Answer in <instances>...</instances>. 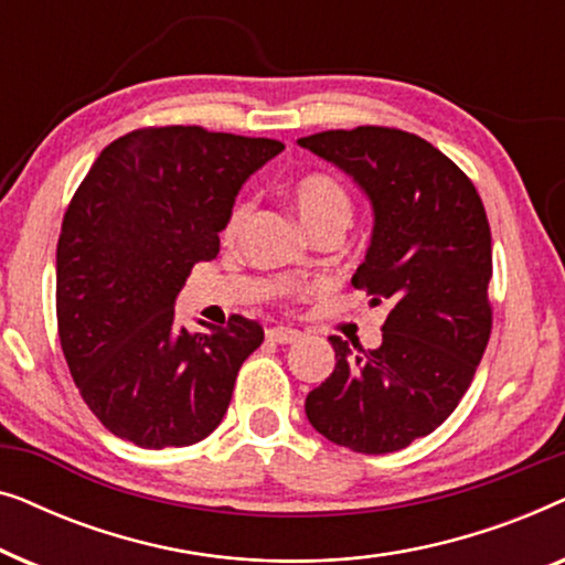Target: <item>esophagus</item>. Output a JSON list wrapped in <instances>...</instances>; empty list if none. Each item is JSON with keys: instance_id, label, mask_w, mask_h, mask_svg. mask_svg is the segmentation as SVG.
Listing matches in <instances>:
<instances>
[{"instance_id": "1", "label": "esophagus", "mask_w": 565, "mask_h": 565, "mask_svg": "<svg viewBox=\"0 0 565 565\" xmlns=\"http://www.w3.org/2000/svg\"><path fill=\"white\" fill-rule=\"evenodd\" d=\"M267 339L277 344H292L300 339V331L288 329V327H273V329H267Z\"/></svg>"}]
</instances>
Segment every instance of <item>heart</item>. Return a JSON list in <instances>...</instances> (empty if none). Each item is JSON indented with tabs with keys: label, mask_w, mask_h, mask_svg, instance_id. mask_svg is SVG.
Here are the masks:
<instances>
[{
	"label": "heart",
	"mask_w": 565,
	"mask_h": 565,
	"mask_svg": "<svg viewBox=\"0 0 565 565\" xmlns=\"http://www.w3.org/2000/svg\"><path fill=\"white\" fill-rule=\"evenodd\" d=\"M290 200L296 207L298 218L303 226L311 231L321 228H347L352 218V198L342 182L329 172H308L298 177L290 188ZM246 215H249V203H238L234 211L228 213L226 226H223V236L234 238L242 231ZM300 288L298 285H285V296H296Z\"/></svg>",
	"instance_id": "1"
}]
</instances>
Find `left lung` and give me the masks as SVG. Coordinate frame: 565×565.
Wrapping results in <instances>:
<instances>
[{"mask_svg": "<svg viewBox=\"0 0 565 565\" xmlns=\"http://www.w3.org/2000/svg\"><path fill=\"white\" fill-rule=\"evenodd\" d=\"M344 169L375 226L352 285L388 316L377 350L329 337L337 365L306 398L313 429L354 452L404 450L455 412L491 337V228L473 182L424 138L385 126L298 141Z\"/></svg>", "mask_w": 565, "mask_h": 565, "instance_id": "obj_1", "label": "left lung"}]
</instances>
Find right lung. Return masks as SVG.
<instances>
[{
	"instance_id": "add662e5",
	"label": "right lung",
	"mask_w": 565,
	"mask_h": 565,
	"mask_svg": "<svg viewBox=\"0 0 565 565\" xmlns=\"http://www.w3.org/2000/svg\"><path fill=\"white\" fill-rule=\"evenodd\" d=\"M285 149L200 126L138 128L105 146L76 188L56 249V319L84 404L138 447H184L218 427L244 360L265 339L234 313L177 327L174 298L246 177Z\"/></svg>"
}]
</instances>
